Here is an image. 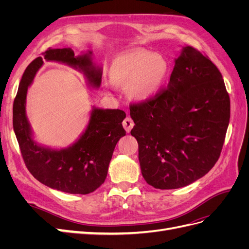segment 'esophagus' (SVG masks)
I'll return each instance as SVG.
<instances>
[{
    "label": "esophagus",
    "mask_w": 249,
    "mask_h": 249,
    "mask_svg": "<svg viewBox=\"0 0 249 249\" xmlns=\"http://www.w3.org/2000/svg\"><path fill=\"white\" fill-rule=\"evenodd\" d=\"M123 125H124V130L126 131V133H130L131 130H132V127L134 126V123H133V120H132L130 117H126V118L124 120Z\"/></svg>",
    "instance_id": "esophagus-1"
}]
</instances>
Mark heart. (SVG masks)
<instances>
[{"label": "heart", "instance_id": "heart-1", "mask_svg": "<svg viewBox=\"0 0 249 249\" xmlns=\"http://www.w3.org/2000/svg\"><path fill=\"white\" fill-rule=\"evenodd\" d=\"M169 65L159 54L133 49L118 54L110 66V78L126 85L127 94L135 101H149L160 91L167 79Z\"/></svg>", "mask_w": 249, "mask_h": 249}]
</instances>
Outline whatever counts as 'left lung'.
I'll return each mask as SVG.
<instances>
[{
  "mask_svg": "<svg viewBox=\"0 0 249 249\" xmlns=\"http://www.w3.org/2000/svg\"><path fill=\"white\" fill-rule=\"evenodd\" d=\"M130 115L146 183L178 189L207 175L217 162L230 124V96L216 65L197 50L183 47L167 89L133 105Z\"/></svg>",
  "mask_w": 249,
  "mask_h": 249,
  "instance_id": "left-lung-1",
  "label": "left lung"
}]
</instances>
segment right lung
I'll return each instance as SVG.
<instances>
[{
	"instance_id": "obj_1",
	"label": "right lung",
	"mask_w": 249,
	"mask_h": 249,
	"mask_svg": "<svg viewBox=\"0 0 249 249\" xmlns=\"http://www.w3.org/2000/svg\"><path fill=\"white\" fill-rule=\"evenodd\" d=\"M44 59L71 67L84 76L90 88H100L103 70L93 61L92 51L82 52L77 56L71 48L49 49ZM42 65L41 57L28 65L13 103V130L21 156L29 171L41 184L65 193H91L106 179L116 143L125 135L122 124L125 113L93 106L85 130L69 146L57 148L37 142L26 105L28 88Z\"/></svg>"
}]
</instances>
